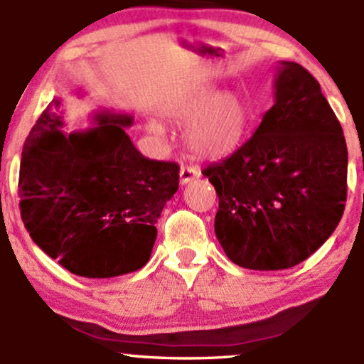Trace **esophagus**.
Listing matches in <instances>:
<instances>
[{"instance_id": "obj_1", "label": "esophagus", "mask_w": 364, "mask_h": 364, "mask_svg": "<svg viewBox=\"0 0 364 364\" xmlns=\"http://www.w3.org/2000/svg\"><path fill=\"white\" fill-rule=\"evenodd\" d=\"M196 178H200V169L196 166H183L181 171H179V183L181 185H186V183L193 181Z\"/></svg>"}]
</instances>
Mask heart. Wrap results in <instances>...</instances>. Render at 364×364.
Listing matches in <instances>:
<instances>
[{
	"instance_id": "b5f03b06",
	"label": "heart",
	"mask_w": 364,
	"mask_h": 364,
	"mask_svg": "<svg viewBox=\"0 0 364 364\" xmlns=\"http://www.w3.org/2000/svg\"><path fill=\"white\" fill-rule=\"evenodd\" d=\"M166 116L176 124H190L186 145L195 156L220 159L241 147L252 124V111L236 92H220L214 85H202L174 99ZM147 132L162 136L164 129L150 121Z\"/></svg>"
}]
</instances>
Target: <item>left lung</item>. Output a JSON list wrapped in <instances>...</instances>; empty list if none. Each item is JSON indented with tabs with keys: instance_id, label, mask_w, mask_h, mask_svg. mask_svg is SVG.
<instances>
[{
	"instance_id": "obj_1",
	"label": "left lung",
	"mask_w": 364,
	"mask_h": 364,
	"mask_svg": "<svg viewBox=\"0 0 364 364\" xmlns=\"http://www.w3.org/2000/svg\"><path fill=\"white\" fill-rule=\"evenodd\" d=\"M274 99L252 139L202 171L219 196L217 240L252 270L306 260L336 231L348 196V147L320 83L281 61Z\"/></svg>"
}]
</instances>
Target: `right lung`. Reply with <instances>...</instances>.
<instances>
[{
  "label": "right lung",
  "instance_id": "add662e5",
  "mask_svg": "<svg viewBox=\"0 0 364 364\" xmlns=\"http://www.w3.org/2000/svg\"><path fill=\"white\" fill-rule=\"evenodd\" d=\"M129 114L95 111L94 127L65 132L54 97L20 162V214L32 241L75 275L109 279L149 262L156 223L179 185L176 162L152 161L124 132Z\"/></svg>",
  "mask_w": 364,
  "mask_h": 364
}]
</instances>
